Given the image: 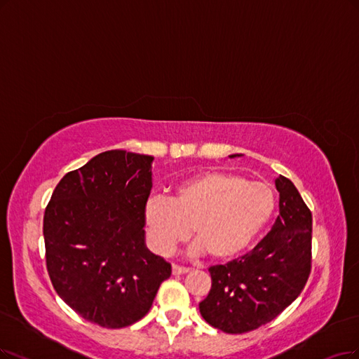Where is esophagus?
Returning <instances> with one entry per match:
<instances>
[{"label":"esophagus","mask_w":359,"mask_h":359,"mask_svg":"<svg viewBox=\"0 0 359 359\" xmlns=\"http://www.w3.org/2000/svg\"><path fill=\"white\" fill-rule=\"evenodd\" d=\"M171 271H172V275H184V273H188V272H189V269H188V268L179 266V264H172Z\"/></svg>","instance_id":"obj_1"}]
</instances>
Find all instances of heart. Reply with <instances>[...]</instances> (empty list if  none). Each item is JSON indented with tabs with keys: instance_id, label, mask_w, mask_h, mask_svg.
Returning <instances> with one entry per match:
<instances>
[{
	"instance_id": "obj_1",
	"label": "heart",
	"mask_w": 359,
	"mask_h": 359,
	"mask_svg": "<svg viewBox=\"0 0 359 359\" xmlns=\"http://www.w3.org/2000/svg\"><path fill=\"white\" fill-rule=\"evenodd\" d=\"M275 210L269 187L224 171H205L167 198L144 204V226L159 253H170L191 233L196 251L219 262L240 256L266 228Z\"/></svg>"
}]
</instances>
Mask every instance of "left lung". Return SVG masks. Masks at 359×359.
<instances>
[{
	"mask_svg": "<svg viewBox=\"0 0 359 359\" xmlns=\"http://www.w3.org/2000/svg\"><path fill=\"white\" fill-rule=\"evenodd\" d=\"M235 156V155H231ZM280 216L250 251L208 269L211 288L200 303L204 320L229 334L271 323L293 303L312 268V213L290 179H275Z\"/></svg>",
	"mask_w": 359,
	"mask_h": 359,
	"instance_id": "left-lung-1",
	"label": "left lung"
}]
</instances>
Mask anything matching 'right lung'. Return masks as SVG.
I'll return each mask as SVG.
<instances>
[{
  "label": "right lung",
  "instance_id": "obj_1",
  "mask_svg": "<svg viewBox=\"0 0 359 359\" xmlns=\"http://www.w3.org/2000/svg\"><path fill=\"white\" fill-rule=\"evenodd\" d=\"M154 156L106 151L66 172L44 213L47 272L84 320L123 328L149 312L171 264L144 245Z\"/></svg>",
  "mask_w": 359,
  "mask_h": 359
}]
</instances>
